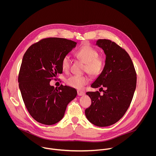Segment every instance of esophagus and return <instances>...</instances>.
<instances>
[{
	"label": "esophagus",
	"mask_w": 156,
	"mask_h": 156,
	"mask_svg": "<svg viewBox=\"0 0 156 156\" xmlns=\"http://www.w3.org/2000/svg\"><path fill=\"white\" fill-rule=\"evenodd\" d=\"M77 94H78V96H84L85 94L84 92H83L82 91H80V90L77 91Z\"/></svg>",
	"instance_id": "34e87169"
}]
</instances>
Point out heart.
<instances>
[{"label":"heart","instance_id":"b5f03b06","mask_svg":"<svg viewBox=\"0 0 156 156\" xmlns=\"http://www.w3.org/2000/svg\"><path fill=\"white\" fill-rule=\"evenodd\" d=\"M98 51L90 45L82 46L75 53V56L85 63L84 71L91 76L96 78L102 72L105 62L102 58L98 57ZM61 66L63 70L67 72L70 67V58L69 55H65L62 60ZM90 78L87 76L74 75L66 80V84L78 90L81 89L88 84Z\"/></svg>","mask_w":156,"mask_h":156}]
</instances>
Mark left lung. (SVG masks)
Here are the masks:
<instances>
[{"mask_svg":"<svg viewBox=\"0 0 156 156\" xmlns=\"http://www.w3.org/2000/svg\"><path fill=\"white\" fill-rule=\"evenodd\" d=\"M96 45L106 55L105 64L91 87H100L103 94L98 91L86 93L91 104L85 110V115L91 123L103 127L115 123L125 115L134 95L137 78L131 58L124 49L108 39H99Z\"/></svg>","mask_w":156,"mask_h":156,"instance_id":"1","label":"left lung"}]
</instances>
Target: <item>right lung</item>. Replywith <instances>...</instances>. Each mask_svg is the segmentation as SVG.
Segmentation results:
<instances>
[{
  "mask_svg": "<svg viewBox=\"0 0 156 156\" xmlns=\"http://www.w3.org/2000/svg\"><path fill=\"white\" fill-rule=\"evenodd\" d=\"M76 44L65 38H44L32 44L23 55L18 78L19 87L28 112L39 123L51 125L58 122L68 104L76 96L74 88L50 85V81L62 73V58Z\"/></svg>",
  "mask_w": 156,
  "mask_h": 156,
  "instance_id": "1",
  "label": "right lung"
}]
</instances>
